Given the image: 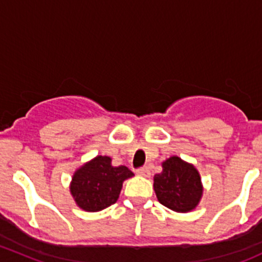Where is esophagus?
Wrapping results in <instances>:
<instances>
[{"mask_svg": "<svg viewBox=\"0 0 262 262\" xmlns=\"http://www.w3.org/2000/svg\"><path fill=\"white\" fill-rule=\"evenodd\" d=\"M137 173H138L139 176H142V178H149L150 176V171L148 167H142L139 168L138 171H137Z\"/></svg>", "mask_w": 262, "mask_h": 262, "instance_id": "1", "label": "esophagus"}]
</instances>
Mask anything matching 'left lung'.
<instances>
[{
    "label": "left lung",
    "mask_w": 262,
    "mask_h": 262,
    "mask_svg": "<svg viewBox=\"0 0 262 262\" xmlns=\"http://www.w3.org/2000/svg\"><path fill=\"white\" fill-rule=\"evenodd\" d=\"M153 189L161 204L178 213L194 210L204 190L196 167L178 156L163 161L162 172L153 179Z\"/></svg>",
    "instance_id": "left-lung-1"
}]
</instances>
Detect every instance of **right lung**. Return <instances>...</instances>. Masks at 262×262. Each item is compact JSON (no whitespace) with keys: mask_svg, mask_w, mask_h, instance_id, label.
I'll return each mask as SVG.
<instances>
[{"mask_svg":"<svg viewBox=\"0 0 262 262\" xmlns=\"http://www.w3.org/2000/svg\"><path fill=\"white\" fill-rule=\"evenodd\" d=\"M133 176L126 166L116 167L107 156H96L75 171L70 191L82 210L100 212L116 203L123 182Z\"/></svg>","mask_w":262,"mask_h":262,"instance_id":"1","label":"right lung"}]
</instances>
